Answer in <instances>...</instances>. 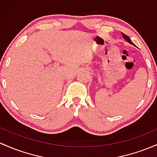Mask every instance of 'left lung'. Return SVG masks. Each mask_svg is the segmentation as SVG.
Instances as JSON below:
<instances>
[{
    "mask_svg": "<svg viewBox=\"0 0 157 157\" xmlns=\"http://www.w3.org/2000/svg\"><path fill=\"white\" fill-rule=\"evenodd\" d=\"M122 36H123L124 39H126V40H127V42H128L129 43H130V44H134V43L132 42V41H131V39H130V38H129L128 36H127V35H125L124 33H122Z\"/></svg>",
    "mask_w": 157,
    "mask_h": 157,
    "instance_id": "left-lung-1",
    "label": "left lung"
}]
</instances>
